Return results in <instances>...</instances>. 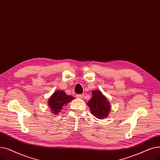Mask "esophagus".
<instances>
[{
  "label": "esophagus",
  "mask_w": 160,
  "mask_h": 160,
  "mask_svg": "<svg viewBox=\"0 0 160 160\" xmlns=\"http://www.w3.org/2000/svg\"><path fill=\"white\" fill-rule=\"evenodd\" d=\"M77 96H78V98H80V99H82L83 98H84V96H85V94H78V95H77Z\"/></svg>",
  "instance_id": "34e87169"
}]
</instances>
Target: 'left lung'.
I'll return each mask as SVG.
<instances>
[{"label":"left lung","instance_id":"left-lung-1","mask_svg":"<svg viewBox=\"0 0 160 160\" xmlns=\"http://www.w3.org/2000/svg\"><path fill=\"white\" fill-rule=\"evenodd\" d=\"M92 94V98L87 102L91 113L99 119L108 118L111 110V106L108 98L100 90H93Z\"/></svg>","mask_w":160,"mask_h":160}]
</instances>
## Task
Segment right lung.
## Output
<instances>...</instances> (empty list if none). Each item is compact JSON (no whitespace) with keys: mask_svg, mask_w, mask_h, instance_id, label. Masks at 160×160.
<instances>
[{"mask_svg":"<svg viewBox=\"0 0 160 160\" xmlns=\"http://www.w3.org/2000/svg\"><path fill=\"white\" fill-rule=\"evenodd\" d=\"M74 99V97L67 95L63 90H59L49 97L48 103L52 113L54 114V115H58L64 106H66Z\"/></svg>","mask_w":160,"mask_h":160,"instance_id":"right-lung-1","label":"right lung"}]
</instances>
